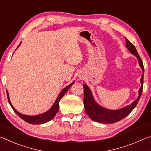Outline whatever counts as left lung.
<instances>
[{"label":"left lung","mask_w":151,"mask_h":151,"mask_svg":"<svg viewBox=\"0 0 151 151\" xmlns=\"http://www.w3.org/2000/svg\"><path fill=\"white\" fill-rule=\"evenodd\" d=\"M126 47L129 50V51L136 56V58H138V63H139L141 68L143 70V75H142L140 79L141 87L139 89V96H138V99L135 100L130 106L123 107V108L118 110H109L99 106L95 101L89 88L87 87V85L84 84L83 85V88H84V101H83V104H84L86 113L93 121L104 124H112L117 122L121 120V119H122L127 116L128 115L130 114V112L134 109L138 101H139L141 94L142 93L143 78H144L145 70L144 66H143L142 60H141L135 46L129 41L127 38H126Z\"/></svg>","instance_id":"obj_1"}]
</instances>
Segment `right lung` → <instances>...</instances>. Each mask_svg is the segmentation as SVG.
<instances>
[{
  "label": "right lung",
  "instance_id": "right-lung-1",
  "mask_svg": "<svg viewBox=\"0 0 151 151\" xmlns=\"http://www.w3.org/2000/svg\"><path fill=\"white\" fill-rule=\"evenodd\" d=\"M21 42L20 43V44L19 45H19H21ZM19 46L17 47H19ZM74 83H75V82L72 83L71 84H70L64 88H63V91H62L59 94L58 97H57L56 100L55 101V103L54 104V105L52 106L51 108H50V109H49L48 111L45 112V113H44V114L37 115V116H26V115H23V114H21L20 113H19V112L17 111V110H15V108H14L13 106H12L11 103L10 101V99H9V97L8 91H6L7 98H8V101H9V104H10V106H11L12 108H13V111H15V113L20 117L21 118H22L24 121H25L26 122H27L29 124H44V123H45V122H49L50 120H51V119L53 118L55 116H56V114H57V112H58V109H59V102H60V101L62 97L64 96V95L67 92V91L68 90V88H70L71 86L74 84Z\"/></svg>",
  "mask_w": 151,
  "mask_h": 151
}]
</instances>
